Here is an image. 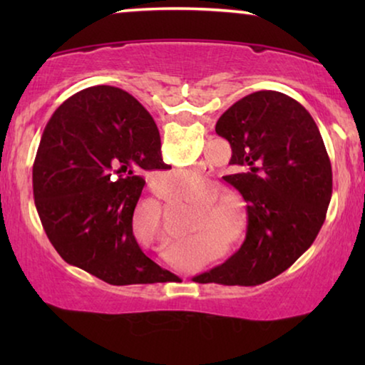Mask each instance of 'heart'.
Wrapping results in <instances>:
<instances>
[{
  "mask_svg": "<svg viewBox=\"0 0 365 365\" xmlns=\"http://www.w3.org/2000/svg\"><path fill=\"white\" fill-rule=\"evenodd\" d=\"M174 179H176L178 182H181L182 186L186 187H192V186H199L201 184V173L199 171H178L173 174Z\"/></svg>",
  "mask_w": 365,
  "mask_h": 365,
  "instance_id": "heart-1",
  "label": "heart"
}]
</instances>
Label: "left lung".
<instances>
[{"label":"left lung","mask_w":365,"mask_h":365,"mask_svg":"<svg viewBox=\"0 0 365 365\" xmlns=\"http://www.w3.org/2000/svg\"><path fill=\"white\" fill-rule=\"evenodd\" d=\"M216 133L231 144L237 171L224 181L246 202L247 231L236 254L194 279L256 286L291 267L317 237L331 202V161L307 109L277 91L239 99Z\"/></svg>","instance_id":"obj_1"}]
</instances>
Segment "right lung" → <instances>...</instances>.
<instances>
[{"label": "right lung", "instance_id": "1", "mask_svg": "<svg viewBox=\"0 0 365 365\" xmlns=\"http://www.w3.org/2000/svg\"><path fill=\"white\" fill-rule=\"evenodd\" d=\"M156 123L131 94L86 88L49 119L33 164L34 202L68 264L113 286L166 282L134 237L144 171L168 169Z\"/></svg>", "mask_w": 365, "mask_h": 365}]
</instances>
